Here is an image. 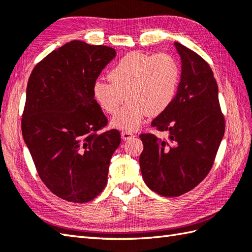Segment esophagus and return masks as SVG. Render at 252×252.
Masks as SVG:
<instances>
[{"label": "esophagus", "instance_id": "obj_1", "mask_svg": "<svg viewBox=\"0 0 252 252\" xmlns=\"http://www.w3.org/2000/svg\"><path fill=\"white\" fill-rule=\"evenodd\" d=\"M121 137H122V140L127 141V140H130V138L134 137V134H133V133H131V132H127V131H122L121 132Z\"/></svg>", "mask_w": 252, "mask_h": 252}]
</instances>
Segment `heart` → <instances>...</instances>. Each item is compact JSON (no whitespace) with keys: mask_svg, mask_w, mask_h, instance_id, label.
I'll list each match as a JSON object with an SVG mask.
<instances>
[{"mask_svg":"<svg viewBox=\"0 0 252 252\" xmlns=\"http://www.w3.org/2000/svg\"><path fill=\"white\" fill-rule=\"evenodd\" d=\"M109 82L97 80L93 85L96 103L106 114L114 115L126 95L127 104L112 118L111 125L134 131L148 115L156 117L172 104L179 90L181 67L170 55L131 52L108 72Z\"/></svg>","mask_w":252,"mask_h":252,"instance_id":"b5f03b06","label":"heart"}]
</instances>
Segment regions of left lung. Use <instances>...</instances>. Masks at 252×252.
<instances>
[{
  "label": "left lung",
  "mask_w": 252,
  "mask_h": 252,
  "mask_svg": "<svg viewBox=\"0 0 252 252\" xmlns=\"http://www.w3.org/2000/svg\"><path fill=\"white\" fill-rule=\"evenodd\" d=\"M182 72L175 97L152 122L168 140L145 133L140 137L143 180L153 191L176 197L191 190L211 170L225 131L219 89L210 66L199 55L174 42Z\"/></svg>",
  "instance_id": "8db88e82"
}]
</instances>
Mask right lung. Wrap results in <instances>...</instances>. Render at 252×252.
<instances>
[{
  "mask_svg": "<svg viewBox=\"0 0 252 252\" xmlns=\"http://www.w3.org/2000/svg\"><path fill=\"white\" fill-rule=\"evenodd\" d=\"M115 57L112 47L70 41L36 63L28 80L24 141L42 182L67 201L88 202L103 191L120 145L119 131H101L107 118L93 96Z\"/></svg>",
  "mask_w": 252,
  "mask_h": 252,
  "instance_id": "add662e5",
  "label": "right lung"
}]
</instances>
